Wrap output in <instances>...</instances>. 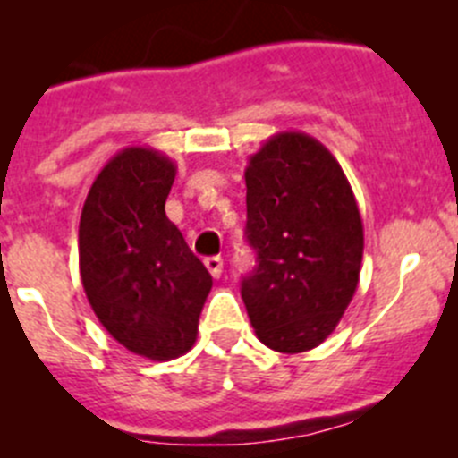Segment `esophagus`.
<instances>
[{
	"label": "esophagus",
	"mask_w": 458,
	"mask_h": 458,
	"mask_svg": "<svg viewBox=\"0 0 458 458\" xmlns=\"http://www.w3.org/2000/svg\"><path fill=\"white\" fill-rule=\"evenodd\" d=\"M204 266H207V270L211 272L213 279H220L222 270H225V263H222L220 257H207L204 259Z\"/></svg>",
	"instance_id": "obj_1"
}]
</instances>
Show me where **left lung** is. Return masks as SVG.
<instances>
[{"instance_id":"left-lung-1","label":"left lung","mask_w":458,"mask_h":458,"mask_svg":"<svg viewBox=\"0 0 458 458\" xmlns=\"http://www.w3.org/2000/svg\"><path fill=\"white\" fill-rule=\"evenodd\" d=\"M247 241L259 266L241 295L257 338L281 354L327 341L359 286L363 222L341 163L309 133L281 131L245 170Z\"/></svg>"}]
</instances>
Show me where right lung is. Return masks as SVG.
<instances>
[{"mask_svg":"<svg viewBox=\"0 0 458 458\" xmlns=\"http://www.w3.org/2000/svg\"><path fill=\"white\" fill-rule=\"evenodd\" d=\"M177 163L124 147L92 182L79 222V272L92 311L123 347L172 360L197 341L213 279L165 216Z\"/></svg>","mask_w":458,"mask_h":458,"instance_id":"right-lung-1","label":"right lung"}]
</instances>
